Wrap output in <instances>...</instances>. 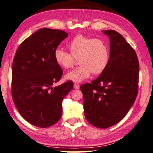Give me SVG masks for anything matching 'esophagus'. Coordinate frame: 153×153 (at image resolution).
<instances>
[{
  "instance_id": "obj_1",
  "label": "esophagus",
  "mask_w": 153,
  "mask_h": 153,
  "mask_svg": "<svg viewBox=\"0 0 153 153\" xmlns=\"http://www.w3.org/2000/svg\"><path fill=\"white\" fill-rule=\"evenodd\" d=\"M74 88H76V89H78V88H79V84H76V83H75V84H74Z\"/></svg>"
}]
</instances>
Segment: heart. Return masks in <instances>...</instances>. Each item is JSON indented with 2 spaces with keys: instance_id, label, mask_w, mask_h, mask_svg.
Listing matches in <instances>:
<instances>
[{
  "instance_id": "1",
  "label": "heart",
  "mask_w": 153,
  "mask_h": 153,
  "mask_svg": "<svg viewBox=\"0 0 153 153\" xmlns=\"http://www.w3.org/2000/svg\"><path fill=\"white\" fill-rule=\"evenodd\" d=\"M70 53L61 48L54 52L55 62L62 69L74 66L75 59H78L79 66L68 73L65 78L73 82H81L94 74H100L107 67L110 60V49L103 40L83 35H78L68 43Z\"/></svg>"
}]
</instances>
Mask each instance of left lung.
I'll list each match as a JSON object with an SVG mask.
<instances>
[{
  "instance_id": "1",
  "label": "left lung",
  "mask_w": 153,
  "mask_h": 153,
  "mask_svg": "<svg viewBox=\"0 0 153 153\" xmlns=\"http://www.w3.org/2000/svg\"><path fill=\"white\" fill-rule=\"evenodd\" d=\"M110 38L107 67L91 83L80 86L86 120L98 128L110 127L123 119L136 99L139 62L135 50L114 30H103Z\"/></svg>"
}]
</instances>
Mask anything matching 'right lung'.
<instances>
[{"instance_id": "add662e5", "label": "right lung", "mask_w": 153, "mask_h": 153, "mask_svg": "<svg viewBox=\"0 0 153 153\" xmlns=\"http://www.w3.org/2000/svg\"><path fill=\"white\" fill-rule=\"evenodd\" d=\"M63 30L41 28L19 46L12 65L11 93L21 116L36 127L54 125L62 115V101L73 89L68 81L53 87L62 76L54 52L67 37Z\"/></svg>"}]
</instances>
